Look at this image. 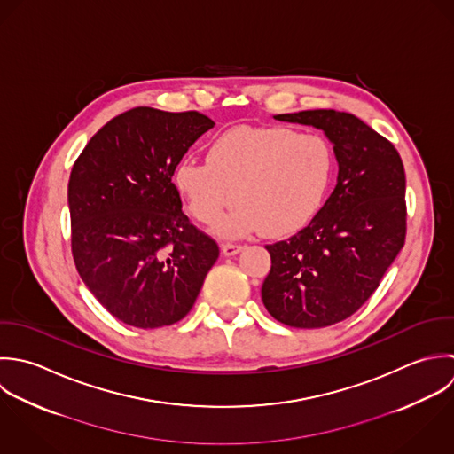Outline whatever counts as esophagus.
<instances>
[{"label":"esophagus","mask_w":454,"mask_h":454,"mask_svg":"<svg viewBox=\"0 0 454 454\" xmlns=\"http://www.w3.org/2000/svg\"><path fill=\"white\" fill-rule=\"evenodd\" d=\"M241 250H243V247H241V245H236V243H223V245H222V252H223V255H227V257L236 255V254H239Z\"/></svg>","instance_id":"obj_1"}]
</instances>
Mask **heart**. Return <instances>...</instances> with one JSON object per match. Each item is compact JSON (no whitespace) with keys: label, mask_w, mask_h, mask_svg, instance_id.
I'll use <instances>...</instances> for the list:
<instances>
[{"label":"heart","mask_w":454,"mask_h":454,"mask_svg":"<svg viewBox=\"0 0 454 454\" xmlns=\"http://www.w3.org/2000/svg\"><path fill=\"white\" fill-rule=\"evenodd\" d=\"M334 174V153L325 137L289 127H236L218 136L207 161L183 160L176 186L190 213L216 223L223 211L239 206L222 223L227 236L261 229L264 236H289L320 211Z\"/></svg>","instance_id":"heart-1"}]
</instances>
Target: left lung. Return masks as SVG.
I'll return each mask as SVG.
<instances>
[{
  "label": "left lung",
  "mask_w": 454,
  "mask_h": 454,
  "mask_svg": "<svg viewBox=\"0 0 454 454\" xmlns=\"http://www.w3.org/2000/svg\"><path fill=\"white\" fill-rule=\"evenodd\" d=\"M324 132L338 161L336 186L315 218L268 245L262 302L282 324L315 329L357 311L405 243V170L395 146L348 113L277 114Z\"/></svg>",
  "instance_id": "obj_1"
}]
</instances>
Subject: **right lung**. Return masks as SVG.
<instances>
[{"label": "right lung", "instance_id": "add662e5", "mask_svg": "<svg viewBox=\"0 0 454 454\" xmlns=\"http://www.w3.org/2000/svg\"><path fill=\"white\" fill-rule=\"evenodd\" d=\"M213 127L195 111L136 107L104 125L74 163L75 268L98 302L129 325L181 320L220 255L183 213L172 183L184 153Z\"/></svg>", "mask_w": 454, "mask_h": 454}]
</instances>
